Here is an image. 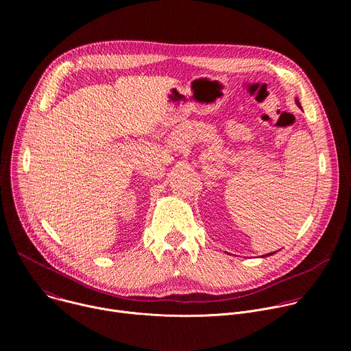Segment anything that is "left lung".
Returning a JSON list of instances; mask_svg holds the SVG:
<instances>
[{"label": "left lung", "mask_w": 351, "mask_h": 351, "mask_svg": "<svg viewBox=\"0 0 351 351\" xmlns=\"http://www.w3.org/2000/svg\"><path fill=\"white\" fill-rule=\"evenodd\" d=\"M295 103H297V106L300 107V103H298V99H295Z\"/></svg>", "instance_id": "obj_1"}]
</instances>
